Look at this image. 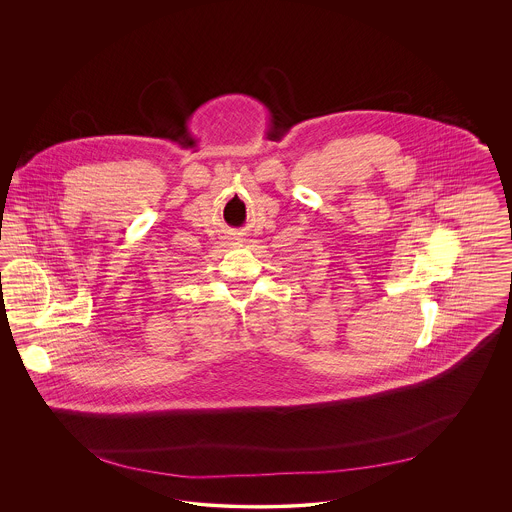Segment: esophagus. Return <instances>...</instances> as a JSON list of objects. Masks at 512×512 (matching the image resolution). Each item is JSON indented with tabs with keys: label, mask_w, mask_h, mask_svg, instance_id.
<instances>
[{
	"label": "esophagus",
	"mask_w": 512,
	"mask_h": 512,
	"mask_svg": "<svg viewBox=\"0 0 512 512\" xmlns=\"http://www.w3.org/2000/svg\"><path fill=\"white\" fill-rule=\"evenodd\" d=\"M228 242H230V245H242V238L234 234V236H230V238H228Z\"/></svg>",
	"instance_id": "1"
}]
</instances>
